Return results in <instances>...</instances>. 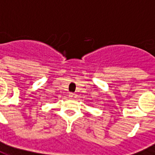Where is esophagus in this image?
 Segmentation results:
<instances>
[{
	"label": "esophagus",
	"instance_id": "34e87169",
	"mask_svg": "<svg viewBox=\"0 0 155 155\" xmlns=\"http://www.w3.org/2000/svg\"><path fill=\"white\" fill-rule=\"evenodd\" d=\"M69 98H71V99H75L77 96H76L75 93H69Z\"/></svg>",
	"mask_w": 155,
	"mask_h": 155
}]
</instances>
